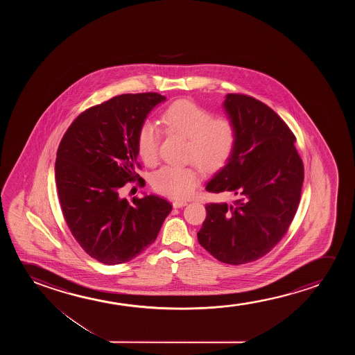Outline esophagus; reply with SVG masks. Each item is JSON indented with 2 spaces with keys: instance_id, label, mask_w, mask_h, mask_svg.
Wrapping results in <instances>:
<instances>
[{
  "instance_id": "34e87169",
  "label": "esophagus",
  "mask_w": 355,
  "mask_h": 355,
  "mask_svg": "<svg viewBox=\"0 0 355 355\" xmlns=\"http://www.w3.org/2000/svg\"><path fill=\"white\" fill-rule=\"evenodd\" d=\"M187 204H188V202L183 201V200H175L172 205H173L175 209H180V207H183V206H185Z\"/></svg>"
}]
</instances>
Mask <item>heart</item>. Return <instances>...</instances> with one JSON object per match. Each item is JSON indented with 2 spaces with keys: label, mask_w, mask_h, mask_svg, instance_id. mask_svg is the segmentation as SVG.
Listing matches in <instances>:
<instances>
[{
  "label": "heart",
  "mask_w": 355,
  "mask_h": 355,
  "mask_svg": "<svg viewBox=\"0 0 355 355\" xmlns=\"http://www.w3.org/2000/svg\"><path fill=\"white\" fill-rule=\"evenodd\" d=\"M160 121L167 133L187 139V160L194 161L206 172L218 170L233 154L236 127L230 117L212 116L209 110L198 103L180 99L162 112ZM159 144V128L153 122H144L137 133L136 146L138 155L146 165L155 162ZM200 178L195 165L162 166L154 172L151 185L161 194L184 199L194 193Z\"/></svg>",
  "instance_id": "obj_1"
}]
</instances>
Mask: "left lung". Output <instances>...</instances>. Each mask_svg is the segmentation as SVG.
<instances>
[{
	"label": "left lung",
	"instance_id": "left-lung-1",
	"mask_svg": "<svg viewBox=\"0 0 355 355\" xmlns=\"http://www.w3.org/2000/svg\"><path fill=\"white\" fill-rule=\"evenodd\" d=\"M223 107L236 127V144L206 190L234 200L206 205L198 240L216 259L238 266L270 252L286 234L301 200L304 167L296 137L264 103L229 93Z\"/></svg>",
	"mask_w": 355,
	"mask_h": 355
}]
</instances>
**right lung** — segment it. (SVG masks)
Returning a JSON list of instances; mask_svg holds the SVG:
<instances>
[{
  "instance_id": "obj_1",
  "label": "right lung",
  "mask_w": 355,
  "mask_h": 355,
  "mask_svg": "<svg viewBox=\"0 0 355 355\" xmlns=\"http://www.w3.org/2000/svg\"><path fill=\"white\" fill-rule=\"evenodd\" d=\"M166 97L121 94L81 112L57 151L55 183L73 238L98 262H128L155 241L172 209L167 200L146 195L121 199L123 185L146 184L136 173L137 133Z\"/></svg>"
}]
</instances>
